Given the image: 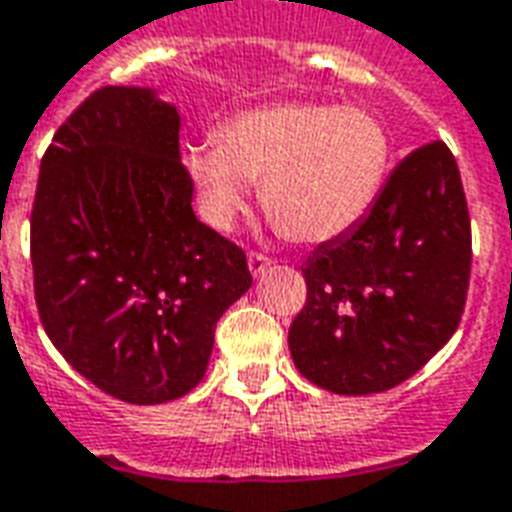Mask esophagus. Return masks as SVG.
I'll list each match as a JSON object with an SVG mask.
<instances>
[{"mask_svg": "<svg viewBox=\"0 0 512 512\" xmlns=\"http://www.w3.org/2000/svg\"><path fill=\"white\" fill-rule=\"evenodd\" d=\"M270 264L272 259L270 256H264V253H251V256H248V270H251V275H261Z\"/></svg>", "mask_w": 512, "mask_h": 512, "instance_id": "obj_1", "label": "esophagus"}]
</instances>
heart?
Here are the masks:
<instances>
[{
  "label": "heart",
  "instance_id": "b5f03b06",
  "mask_svg": "<svg viewBox=\"0 0 512 512\" xmlns=\"http://www.w3.org/2000/svg\"><path fill=\"white\" fill-rule=\"evenodd\" d=\"M393 163L382 119L335 103H275L242 111L215 130V144L185 149L182 166L201 218L229 231L253 185L275 229L302 245L352 231L374 207Z\"/></svg>",
  "mask_w": 512,
  "mask_h": 512
}]
</instances>
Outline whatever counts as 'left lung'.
Listing matches in <instances>:
<instances>
[{"instance_id":"8db88e82","label":"left lung","mask_w":512,"mask_h":512,"mask_svg":"<svg viewBox=\"0 0 512 512\" xmlns=\"http://www.w3.org/2000/svg\"><path fill=\"white\" fill-rule=\"evenodd\" d=\"M472 267V229L453 152L414 149L352 231L302 264L308 300L289 330L294 365L338 395L406 382L455 333Z\"/></svg>"}]
</instances>
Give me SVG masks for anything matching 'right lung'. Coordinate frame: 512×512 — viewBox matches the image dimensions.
I'll use <instances>...</instances> for the list:
<instances>
[{
    "label": "right lung",
    "mask_w": 512,
    "mask_h": 512,
    "mask_svg": "<svg viewBox=\"0 0 512 512\" xmlns=\"http://www.w3.org/2000/svg\"><path fill=\"white\" fill-rule=\"evenodd\" d=\"M177 106L103 87L57 130L32 207L40 322L98 390L166 404L207 374L215 324L251 289L242 248L204 226Z\"/></svg>",
    "instance_id": "obj_1"
}]
</instances>
